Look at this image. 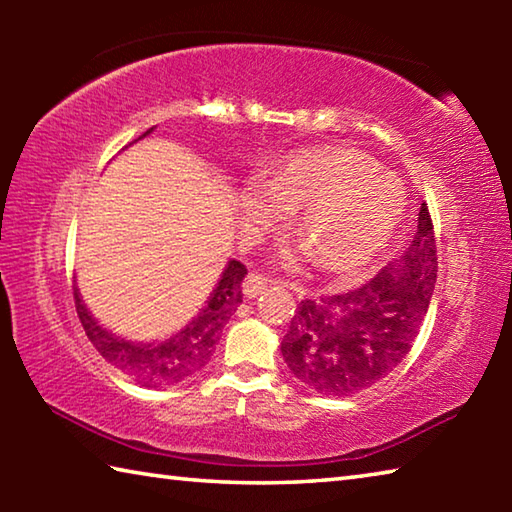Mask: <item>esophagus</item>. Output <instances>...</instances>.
<instances>
[{"instance_id": "esophagus-1", "label": "esophagus", "mask_w": 512, "mask_h": 512, "mask_svg": "<svg viewBox=\"0 0 512 512\" xmlns=\"http://www.w3.org/2000/svg\"><path fill=\"white\" fill-rule=\"evenodd\" d=\"M266 287H268V277H264L262 273H248V277L244 280L246 298H257Z\"/></svg>"}]
</instances>
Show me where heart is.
Listing matches in <instances>:
<instances>
[{
    "label": "heart",
    "instance_id": "obj_1",
    "mask_svg": "<svg viewBox=\"0 0 512 512\" xmlns=\"http://www.w3.org/2000/svg\"><path fill=\"white\" fill-rule=\"evenodd\" d=\"M266 192L244 196L257 221L296 211L293 228L320 271L354 273L375 259L402 216L404 192L366 153L320 146L293 153L266 178Z\"/></svg>",
    "mask_w": 512,
    "mask_h": 512
}]
</instances>
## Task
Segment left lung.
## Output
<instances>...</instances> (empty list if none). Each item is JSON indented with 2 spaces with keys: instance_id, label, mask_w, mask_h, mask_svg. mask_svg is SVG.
<instances>
[{
  "instance_id": "left-lung-1",
  "label": "left lung",
  "mask_w": 512,
  "mask_h": 512,
  "mask_svg": "<svg viewBox=\"0 0 512 512\" xmlns=\"http://www.w3.org/2000/svg\"><path fill=\"white\" fill-rule=\"evenodd\" d=\"M438 275L427 203L402 259L348 293L300 300L282 339L289 370L311 391L350 397L377 384L411 352Z\"/></svg>"
}]
</instances>
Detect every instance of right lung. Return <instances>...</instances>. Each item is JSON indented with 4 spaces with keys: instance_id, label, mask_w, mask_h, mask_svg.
I'll return each mask as SVG.
<instances>
[{
    "instance_id": "obj_1",
    "label": "right lung",
    "mask_w": 512,
    "mask_h": 512,
    "mask_svg": "<svg viewBox=\"0 0 512 512\" xmlns=\"http://www.w3.org/2000/svg\"><path fill=\"white\" fill-rule=\"evenodd\" d=\"M151 131L153 128H149L137 140H142ZM246 275L248 268L244 264L237 262V259L228 262L205 309L183 332L171 336L164 343H131L103 329L90 316V311L85 309L79 289H74V307L90 343L97 348L103 359L124 372V375L135 379L137 384L164 388L194 375L196 370H201L210 361L225 323L241 305V296H244L241 293V282H244Z\"/></svg>"
}]
</instances>
